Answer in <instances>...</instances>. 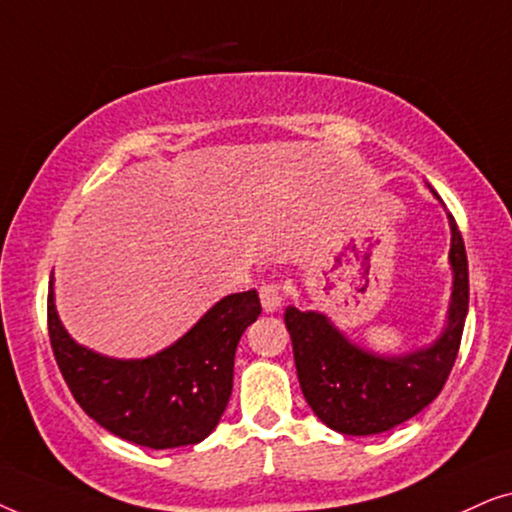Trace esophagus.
I'll use <instances>...</instances> for the list:
<instances>
[{
	"label": "esophagus",
	"mask_w": 512,
	"mask_h": 512,
	"mask_svg": "<svg viewBox=\"0 0 512 512\" xmlns=\"http://www.w3.org/2000/svg\"><path fill=\"white\" fill-rule=\"evenodd\" d=\"M258 296H261V305L265 312H277L284 300V286L279 282H265L261 291H258Z\"/></svg>",
	"instance_id": "esophagus-1"
}]
</instances>
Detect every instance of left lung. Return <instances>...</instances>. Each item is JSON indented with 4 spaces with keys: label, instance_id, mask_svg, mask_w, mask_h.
<instances>
[{
    "label": "left lung",
    "instance_id": "left-lung-1",
    "mask_svg": "<svg viewBox=\"0 0 512 512\" xmlns=\"http://www.w3.org/2000/svg\"><path fill=\"white\" fill-rule=\"evenodd\" d=\"M447 216L452 230V300L445 331L429 347L382 356L352 345L326 314L286 307L284 321L291 333L300 389L314 415L333 431L347 436L389 431L422 412L443 391L468 312L466 247L454 216Z\"/></svg>",
    "mask_w": 512,
    "mask_h": 512
}]
</instances>
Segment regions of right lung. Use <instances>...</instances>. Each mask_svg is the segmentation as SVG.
Returning <instances> with one entry per match:
<instances>
[{"label": "right lung", "mask_w": 512, "mask_h": 512, "mask_svg": "<svg viewBox=\"0 0 512 512\" xmlns=\"http://www.w3.org/2000/svg\"><path fill=\"white\" fill-rule=\"evenodd\" d=\"M258 314L254 289L233 293L163 352L111 359L72 340L48 282V335L76 403L102 429L151 450L195 445L216 429L233 391L237 342Z\"/></svg>", "instance_id": "right-lung-1"}]
</instances>
